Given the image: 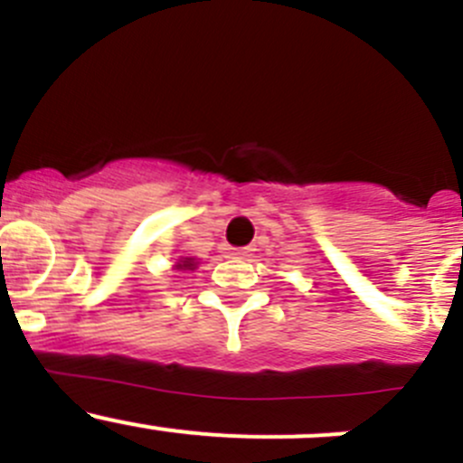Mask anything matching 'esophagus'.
<instances>
[{
	"instance_id": "esophagus-1",
	"label": "esophagus",
	"mask_w": 463,
	"mask_h": 463,
	"mask_svg": "<svg viewBox=\"0 0 463 463\" xmlns=\"http://www.w3.org/2000/svg\"><path fill=\"white\" fill-rule=\"evenodd\" d=\"M232 255H237V258H249L250 249H235L232 250Z\"/></svg>"
}]
</instances>
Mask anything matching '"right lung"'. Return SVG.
<instances>
[{
	"mask_svg": "<svg viewBox=\"0 0 463 463\" xmlns=\"http://www.w3.org/2000/svg\"><path fill=\"white\" fill-rule=\"evenodd\" d=\"M176 269H179V270H194V269H197V261H194V258H181L179 261H176Z\"/></svg>",
	"mask_w": 463,
	"mask_h": 463,
	"instance_id": "right-lung-1",
	"label": "right lung"
}]
</instances>
